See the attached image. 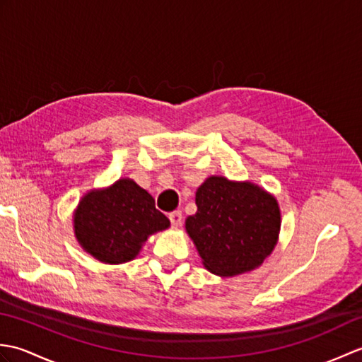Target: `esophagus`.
Returning a JSON list of instances; mask_svg holds the SVG:
<instances>
[{
	"instance_id": "1",
	"label": "esophagus",
	"mask_w": 362,
	"mask_h": 362,
	"mask_svg": "<svg viewBox=\"0 0 362 362\" xmlns=\"http://www.w3.org/2000/svg\"><path fill=\"white\" fill-rule=\"evenodd\" d=\"M169 221H171V226L173 227H180L183 224V214L182 211H173L169 213Z\"/></svg>"
}]
</instances>
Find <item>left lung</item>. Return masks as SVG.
Listing matches in <instances>:
<instances>
[{"instance_id":"obj_1","label":"left lung","mask_w":362,"mask_h":362,"mask_svg":"<svg viewBox=\"0 0 362 362\" xmlns=\"http://www.w3.org/2000/svg\"><path fill=\"white\" fill-rule=\"evenodd\" d=\"M196 205L185 227L210 272L233 276L271 255L280 232V209L263 188L210 177L199 187Z\"/></svg>"}]
</instances>
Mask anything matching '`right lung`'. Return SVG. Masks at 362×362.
Returning <instances> with one entry per match:
<instances>
[{"label": "right lung", "instance_id": "1", "mask_svg": "<svg viewBox=\"0 0 362 362\" xmlns=\"http://www.w3.org/2000/svg\"><path fill=\"white\" fill-rule=\"evenodd\" d=\"M169 227L156 201L134 180L121 179L82 197L74 214V232L81 245L103 263L134 259L148 236Z\"/></svg>", "mask_w": 362, "mask_h": 362}]
</instances>
